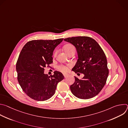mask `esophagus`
<instances>
[{"mask_svg":"<svg viewBox=\"0 0 128 128\" xmlns=\"http://www.w3.org/2000/svg\"><path fill=\"white\" fill-rule=\"evenodd\" d=\"M63 75H64V77H65V78H67V77H68V76H69V75H68V74H64Z\"/></svg>","mask_w":128,"mask_h":128,"instance_id":"esophagus-1","label":"esophagus"}]
</instances>
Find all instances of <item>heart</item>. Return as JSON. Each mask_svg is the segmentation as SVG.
I'll return each mask as SVG.
<instances>
[{
  "mask_svg": "<svg viewBox=\"0 0 128 128\" xmlns=\"http://www.w3.org/2000/svg\"><path fill=\"white\" fill-rule=\"evenodd\" d=\"M74 48V47L71 44H67L64 47V49L65 50V51L67 52V53H69L72 49ZM70 66L69 65H61L58 66V69L62 71V72L64 73H66L67 72L68 70H69V68Z\"/></svg>",
  "mask_w": 128,
  "mask_h": 128,
  "instance_id": "obj_1",
  "label": "heart"
}]
</instances>
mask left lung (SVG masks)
Wrapping results in <instances>:
<instances>
[{
	"label": "left lung",
	"instance_id": "1",
	"mask_svg": "<svg viewBox=\"0 0 128 128\" xmlns=\"http://www.w3.org/2000/svg\"><path fill=\"white\" fill-rule=\"evenodd\" d=\"M64 40L74 45L78 60L72 70L83 74L82 79L74 76L75 82L70 86L72 93L82 99L92 98L97 95L105 86L109 74L105 54L98 44L88 36H77Z\"/></svg>",
	"mask_w": 128,
	"mask_h": 128
}]
</instances>
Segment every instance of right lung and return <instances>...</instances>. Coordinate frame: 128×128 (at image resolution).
<instances>
[{
	"label": "right lung",
	"instance_id": "obj_1",
	"mask_svg": "<svg viewBox=\"0 0 128 128\" xmlns=\"http://www.w3.org/2000/svg\"><path fill=\"white\" fill-rule=\"evenodd\" d=\"M63 38L33 40L23 46L16 63L17 79L24 93L36 101H45L55 93L59 82L64 78L61 72L55 71L48 76L44 68L52 63V52Z\"/></svg>",
	"mask_w": 128,
	"mask_h": 128
}]
</instances>
